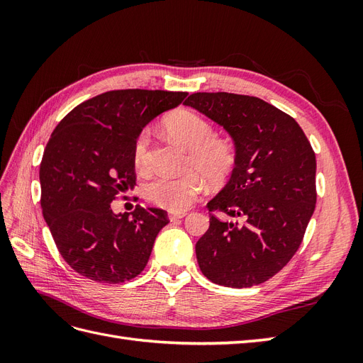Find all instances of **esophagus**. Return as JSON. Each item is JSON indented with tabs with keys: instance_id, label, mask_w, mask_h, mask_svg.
I'll list each match as a JSON object with an SVG mask.
<instances>
[{
	"instance_id": "34e87169",
	"label": "esophagus",
	"mask_w": 363,
	"mask_h": 363,
	"mask_svg": "<svg viewBox=\"0 0 363 363\" xmlns=\"http://www.w3.org/2000/svg\"><path fill=\"white\" fill-rule=\"evenodd\" d=\"M186 215H188L186 212H171L168 216H169L171 221H177V219H182V218H184Z\"/></svg>"
}]
</instances>
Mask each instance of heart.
Here are the masks:
<instances>
[{"label": "heart", "mask_w": 363, "mask_h": 363, "mask_svg": "<svg viewBox=\"0 0 363 363\" xmlns=\"http://www.w3.org/2000/svg\"><path fill=\"white\" fill-rule=\"evenodd\" d=\"M168 133L189 150L186 168L192 169L183 175L162 174L145 186V196L152 204L169 212H183L208 183H221L232 174L238 152L233 142L216 138L208 121L191 111H179L164 119ZM133 160L139 171H147L151 164V130L139 131L133 144Z\"/></svg>", "instance_id": "b5f03b06"}]
</instances>
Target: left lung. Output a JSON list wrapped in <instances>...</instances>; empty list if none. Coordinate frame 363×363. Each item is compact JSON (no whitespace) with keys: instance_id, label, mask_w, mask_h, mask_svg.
Masks as SVG:
<instances>
[{"instance_id":"8db88e82","label":"left lung","mask_w":363,"mask_h":363,"mask_svg":"<svg viewBox=\"0 0 363 363\" xmlns=\"http://www.w3.org/2000/svg\"><path fill=\"white\" fill-rule=\"evenodd\" d=\"M183 104L221 125L238 152L232 177L207 203L211 225L195 245L200 269L227 288L267 281L298 250L315 211L311 142L292 116L257 96L196 92Z\"/></svg>"}]
</instances>
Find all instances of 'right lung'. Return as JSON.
I'll use <instances>...</instances> for the list:
<instances>
[{
	"mask_svg": "<svg viewBox=\"0 0 363 363\" xmlns=\"http://www.w3.org/2000/svg\"><path fill=\"white\" fill-rule=\"evenodd\" d=\"M188 92L123 89L87 100L54 128L40 162V206L68 265L100 283H123L147 267L167 212L115 213L111 203L136 184L133 144L151 119Z\"/></svg>",
	"mask_w": 363,
	"mask_h": 363,
	"instance_id": "obj_1",
	"label": "right lung"
}]
</instances>
